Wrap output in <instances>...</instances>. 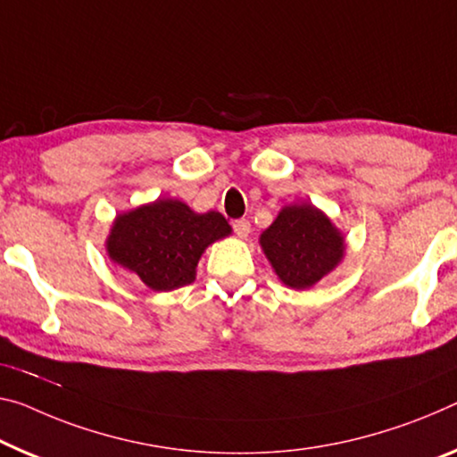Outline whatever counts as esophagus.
Instances as JSON below:
<instances>
[{
    "instance_id": "34e87169",
    "label": "esophagus",
    "mask_w": 457,
    "mask_h": 457,
    "mask_svg": "<svg viewBox=\"0 0 457 457\" xmlns=\"http://www.w3.org/2000/svg\"><path fill=\"white\" fill-rule=\"evenodd\" d=\"M233 228H235L237 237L247 238V237H249V233H251V222H249V220H245V219H241V220H235V222H233Z\"/></svg>"
}]
</instances>
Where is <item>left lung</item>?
Returning a JSON list of instances; mask_svg holds the SVG:
<instances>
[{
    "label": "left lung",
    "instance_id": "8db88e82",
    "mask_svg": "<svg viewBox=\"0 0 457 457\" xmlns=\"http://www.w3.org/2000/svg\"><path fill=\"white\" fill-rule=\"evenodd\" d=\"M279 282L292 290H308L328 276L345 257V237L320 208L308 202L286 204L276 220L259 235Z\"/></svg>",
    "mask_w": 457,
    "mask_h": 457
}]
</instances>
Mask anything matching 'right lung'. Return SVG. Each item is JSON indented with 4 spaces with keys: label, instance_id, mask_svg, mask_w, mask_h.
<instances>
[{
    "label": "right lung",
    "instance_id": "add662e5",
    "mask_svg": "<svg viewBox=\"0 0 457 457\" xmlns=\"http://www.w3.org/2000/svg\"><path fill=\"white\" fill-rule=\"evenodd\" d=\"M228 235L233 228L216 210L195 212L181 200L157 198L116 214L106 253L153 292H171L192 284L202 253Z\"/></svg>",
    "mask_w": 457,
    "mask_h": 457
}]
</instances>
